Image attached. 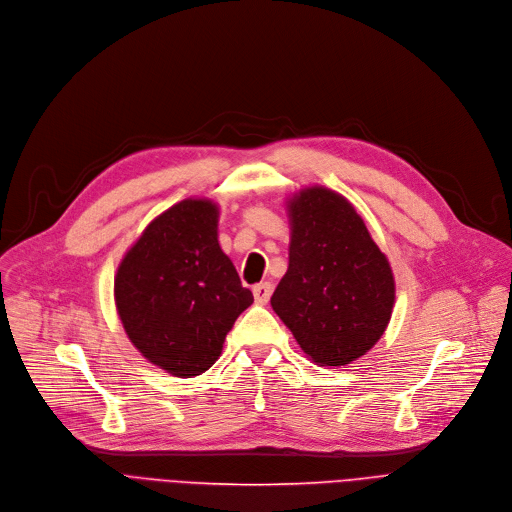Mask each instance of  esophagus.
I'll return each instance as SVG.
<instances>
[{
	"label": "esophagus",
	"mask_w": 512,
	"mask_h": 512,
	"mask_svg": "<svg viewBox=\"0 0 512 512\" xmlns=\"http://www.w3.org/2000/svg\"><path fill=\"white\" fill-rule=\"evenodd\" d=\"M271 292H273V286L269 282H263L259 286L253 288V296H255V302L257 304H267L269 298H271Z\"/></svg>",
	"instance_id": "esophagus-1"
}]
</instances>
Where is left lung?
Listing matches in <instances>:
<instances>
[{
	"label": "left lung",
	"mask_w": 512,
	"mask_h": 512,
	"mask_svg": "<svg viewBox=\"0 0 512 512\" xmlns=\"http://www.w3.org/2000/svg\"><path fill=\"white\" fill-rule=\"evenodd\" d=\"M286 210L290 263L271 308L316 365H347L380 341L392 318L390 261L339 192L306 185Z\"/></svg>",
	"instance_id": "8db88e82"
}]
</instances>
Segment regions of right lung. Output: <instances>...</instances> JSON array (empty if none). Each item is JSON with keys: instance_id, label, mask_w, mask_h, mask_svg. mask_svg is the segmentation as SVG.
<instances>
[{"instance_id": "1", "label": "right lung", "mask_w": 512, "mask_h": 512, "mask_svg": "<svg viewBox=\"0 0 512 512\" xmlns=\"http://www.w3.org/2000/svg\"><path fill=\"white\" fill-rule=\"evenodd\" d=\"M220 208L185 198L153 218L114 275V304L126 337L175 378L202 376L226 333L253 304L218 243Z\"/></svg>"}]
</instances>
